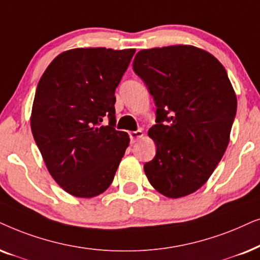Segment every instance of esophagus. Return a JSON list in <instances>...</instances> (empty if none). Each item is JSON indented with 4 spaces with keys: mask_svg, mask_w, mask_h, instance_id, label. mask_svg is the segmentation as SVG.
Segmentation results:
<instances>
[{
    "mask_svg": "<svg viewBox=\"0 0 260 260\" xmlns=\"http://www.w3.org/2000/svg\"><path fill=\"white\" fill-rule=\"evenodd\" d=\"M143 137H144V132L141 129L136 131V132H131L129 133V138H131V141H132V143H136L137 140L141 139V138H143Z\"/></svg>",
    "mask_w": 260,
    "mask_h": 260,
    "instance_id": "obj_1",
    "label": "esophagus"
}]
</instances>
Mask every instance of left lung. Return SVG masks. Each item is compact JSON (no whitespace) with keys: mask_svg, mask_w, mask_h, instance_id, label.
<instances>
[{"mask_svg":"<svg viewBox=\"0 0 260 260\" xmlns=\"http://www.w3.org/2000/svg\"><path fill=\"white\" fill-rule=\"evenodd\" d=\"M133 69L157 106L147 133L157 152L145 175L169 199L190 195L208 181L230 143L237 95L226 69L191 45L141 50Z\"/></svg>","mask_w":260,"mask_h":260,"instance_id":"obj_1","label":"left lung"}]
</instances>
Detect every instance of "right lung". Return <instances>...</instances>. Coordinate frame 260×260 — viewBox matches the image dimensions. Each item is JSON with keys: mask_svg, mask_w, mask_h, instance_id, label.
Listing matches in <instances>:
<instances>
[{"mask_svg": "<svg viewBox=\"0 0 260 260\" xmlns=\"http://www.w3.org/2000/svg\"><path fill=\"white\" fill-rule=\"evenodd\" d=\"M134 48L78 47L58 54L41 76L30 128L52 178L91 199L112 184L129 136L116 131L115 89ZM106 118L108 125H102Z\"/></svg>", "mask_w": 260, "mask_h": 260, "instance_id": "right-lung-1", "label": "right lung"}]
</instances>
